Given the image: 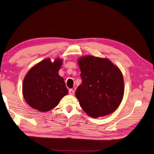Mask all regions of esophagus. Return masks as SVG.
<instances>
[{
    "label": "esophagus",
    "mask_w": 154,
    "mask_h": 154,
    "mask_svg": "<svg viewBox=\"0 0 154 154\" xmlns=\"http://www.w3.org/2000/svg\"><path fill=\"white\" fill-rule=\"evenodd\" d=\"M69 95H74V91L72 90V89H69Z\"/></svg>",
    "instance_id": "34e87169"
}]
</instances>
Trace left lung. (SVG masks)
Returning <instances> with one entry per match:
<instances>
[{
	"instance_id": "1",
	"label": "left lung",
	"mask_w": 154,
	"mask_h": 154,
	"mask_svg": "<svg viewBox=\"0 0 154 154\" xmlns=\"http://www.w3.org/2000/svg\"><path fill=\"white\" fill-rule=\"evenodd\" d=\"M78 63L82 81L75 91V97L82 109L93 118L115 112L125 93L119 67L109 59L93 55L80 57Z\"/></svg>"
}]
</instances>
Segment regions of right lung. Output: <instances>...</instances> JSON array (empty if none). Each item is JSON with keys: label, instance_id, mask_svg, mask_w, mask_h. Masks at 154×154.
Masks as SVG:
<instances>
[{"label": "right lung", "instance_id": "1", "mask_svg": "<svg viewBox=\"0 0 154 154\" xmlns=\"http://www.w3.org/2000/svg\"><path fill=\"white\" fill-rule=\"evenodd\" d=\"M63 59L53 61L47 58L32 66L24 77L23 98L32 108L40 112H48L57 106L68 93L64 79L59 74Z\"/></svg>", "mask_w": 154, "mask_h": 154}]
</instances>
